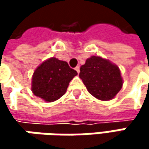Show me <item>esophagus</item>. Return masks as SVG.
<instances>
[{
  "instance_id": "34e87169",
  "label": "esophagus",
  "mask_w": 149,
  "mask_h": 149,
  "mask_svg": "<svg viewBox=\"0 0 149 149\" xmlns=\"http://www.w3.org/2000/svg\"><path fill=\"white\" fill-rule=\"evenodd\" d=\"M75 70L77 71V73H79V72H80V67H79V66H77V67L75 68Z\"/></svg>"
}]
</instances>
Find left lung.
Segmentation results:
<instances>
[{
    "label": "left lung",
    "instance_id": "obj_1",
    "mask_svg": "<svg viewBox=\"0 0 149 149\" xmlns=\"http://www.w3.org/2000/svg\"><path fill=\"white\" fill-rule=\"evenodd\" d=\"M79 77L88 91L102 101L114 98L123 84L119 67L99 56H91L86 59L80 67Z\"/></svg>",
    "mask_w": 149,
    "mask_h": 149
}]
</instances>
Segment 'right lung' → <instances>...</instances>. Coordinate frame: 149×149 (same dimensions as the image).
Wrapping results in <instances>:
<instances>
[{"mask_svg":"<svg viewBox=\"0 0 149 149\" xmlns=\"http://www.w3.org/2000/svg\"><path fill=\"white\" fill-rule=\"evenodd\" d=\"M77 75V72L70 68L67 62L50 58L34 71L32 91L45 102H54L66 92L69 83Z\"/></svg>","mask_w":149,"mask_h":149,"instance_id":"add662e5","label":"right lung"}]
</instances>
